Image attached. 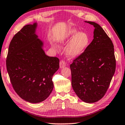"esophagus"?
<instances>
[{"instance_id":"obj_1","label":"esophagus","mask_w":125,"mask_h":125,"mask_svg":"<svg viewBox=\"0 0 125 125\" xmlns=\"http://www.w3.org/2000/svg\"><path fill=\"white\" fill-rule=\"evenodd\" d=\"M60 66L61 68H63L66 66V63L64 60H61L60 62Z\"/></svg>"}]
</instances>
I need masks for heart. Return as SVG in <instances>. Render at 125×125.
<instances>
[{
	"mask_svg": "<svg viewBox=\"0 0 125 125\" xmlns=\"http://www.w3.org/2000/svg\"><path fill=\"white\" fill-rule=\"evenodd\" d=\"M71 41L66 50L67 54L70 57H75L83 52L90 43V38L86 32H81L76 29L70 30L64 35L63 41Z\"/></svg>",
	"mask_w": 125,
	"mask_h": 125,
	"instance_id": "b5f03b06",
	"label": "heart"
}]
</instances>
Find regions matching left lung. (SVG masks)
Segmentation results:
<instances>
[{
    "instance_id": "left-lung-1",
    "label": "left lung",
    "mask_w": 125,
    "mask_h": 125,
    "mask_svg": "<svg viewBox=\"0 0 125 125\" xmlns=\"http://www.w3.org/2000/svg\"><path fill=\"white\" fill-rule=\"evenodd\" d=\"M95 28L94 39L70 65L72 85L79 98L87 103L98 101L106 94L115 72L114 45L100 25Z\"/></svg>"
}]
</instances>
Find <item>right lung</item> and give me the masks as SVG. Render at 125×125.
<instances>
[{
    "label": "right lung",
    "mask_w": 125,
    "mask_h": 125,
    "mask_svg": "<svg viewBox=\"0 0 125 125\" xmlns=\"http://www.w3.org/2000/svg\"><path fill=\"white\" fill-rule=\"evenodd\" d=\"M37 23L24 26L12 39L6 68L14 90L21 99L37 104L52 92V76L59 69L57 57L45 55L35 33Z\"/></svg>",
    "instance_id": "add662e5"
}]
</instances>
